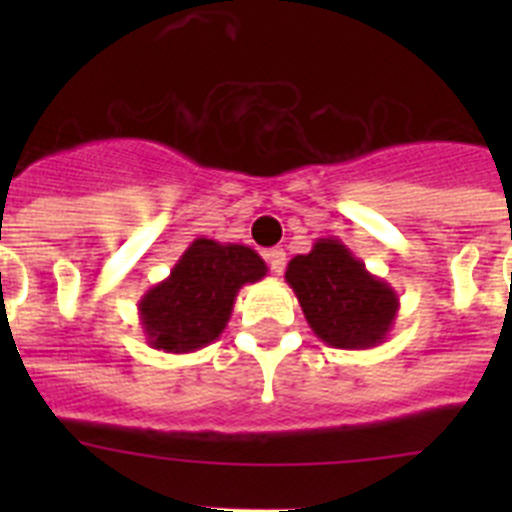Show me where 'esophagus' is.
<instances>
[{"label":"esophagus","instance_id":"1","mask_svg":"<svg viewBox=\"0 0 512 512\" xmlns=\"http://www.w3.org/2000/svg\"><path fill=\"white\" fill-rule=\"evenodd\" d=\"M265 260H267V265H270V270L275 272V275H282V272H285V265H287L285 250H280V247H275V250H267Z\"/></svg>","mask_w":512,"mask_h":512}]
</instances>
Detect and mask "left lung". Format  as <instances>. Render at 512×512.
I'll return each instance as SVG.
<instances>
[{
	"instance_id": "left-lung-1",
	"label": "left lung",
	"mask_w": 512,
	"mask_h": 512,
	"mask_svg": "<svg viewBox=\"0 0 512 512\" xmlns=\"http://www.w3.org/2000/svg\"><path fill=\"white\" fill-rule=\"evenodd\" d=\"M287 285L304 319L327 347L371 349L386 342L399 314V294L337 237H319L307 255L289 260Z\"/></svg>"
}]
</instances>
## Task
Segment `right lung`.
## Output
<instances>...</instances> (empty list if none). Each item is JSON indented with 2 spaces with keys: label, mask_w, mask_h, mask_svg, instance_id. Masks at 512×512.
Returning <instances> with one entry per match:
<instances>
[{
  "label": "right lung",
  "mask_w": 512,
  "mask_h": 512,
  "mask_svg": "<svg viewBox=\"0 0 512 512\" xmlns=\"http://www.w3.org/2000/svg\"><path fill=\"white\" fill-rule=\"evenodd\" d=\"M265 275V260L252 247L195 237L170 275L138 299L148 347L188 354L213 344L230 322L237 292Z\"/></svg>",
  "instance_id": "obj_1"
}]
</instances>
